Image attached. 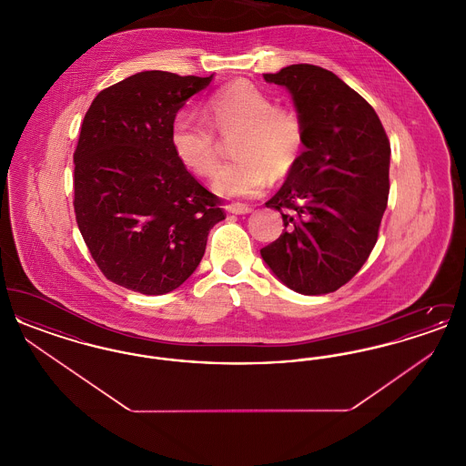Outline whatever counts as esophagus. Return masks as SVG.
<instances>
[{
    "instance_id": "1",
    "label": "esophagus",
    "mask_w": 466,
    "mask_h": 466,
    "mask_svg": "<svg viewBox=\"0 0 466 466\" xmlns=\"http://www.w3.org/2000/svg\"><path fill=\"white\" fill-rule=\"evenodd\" d=\"M225 209H227L228 213H232V215H246V213H251V211H253L251 206L243 204V202H230V204L225 206Z\"/></svg>"
}]
</instances>
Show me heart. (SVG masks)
Wrapping results in <instances>:
<instances>
[{"label": "heart", "instance_id": "b5f03b06", "mask_svg": "<svg viewBox=\"0 0 466 466\" xmlns=\"http://www.w3.org/2000/svg\"><path fill=\"white\" fill-rule=\"evenodd\" d=\"M204 110L218 133L228 136L238 131L232 141L236 158L225 164L213 181L220 196H255L272 177H289L304 154L302 115L289 105H274L266 90L251 82L236 80L215 90ZM210 127L187 110L177 111L171 122L175 156L199 177H211L218 166L220 143Z\"/></svg>", "mask_w": 466, "mask_h": 466}]
</instances>
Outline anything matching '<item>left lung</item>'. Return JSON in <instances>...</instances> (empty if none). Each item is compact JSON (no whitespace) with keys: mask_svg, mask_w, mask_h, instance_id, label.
Wrapping results in <instances>:
<instances>
[{"mask_svg":"<svg viewBox=\"0 0 466 466\" xmlns=\"http://www.w3.org/2000/svg\"><path fill=\"white\" fill-rule=\"evenodd\" d=\"M264 78L289 90L306 124V150L266 202L285 230L260 253L289 289L330 293L376 246L390 194V139L376 110L325 67L291 65Z\"/></svg>","mask_w":466,"mask_h":466,"instance_id":"left-lung-1","label":"left lung"}]
</instances>
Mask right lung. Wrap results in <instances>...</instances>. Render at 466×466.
Wrapping results in <instances>:
<instances>
[{
  "label": "right lung",
  "mask_w": 466,
  "mask_h": 466,
  "mask_svg": "<svg viewBox=\"0 0 466 466\" xmlns=\"http://www.w3.org/2000/svg\"><path fill=\"white\" fill-rule=\"evenodd\" d=\"M211 76L141 71L101 90L73 154L75 217L111 283L145 295L183 285L225 218L215 194L177 160L171 122Z\"/></svg>",
  "instance_id": "obj_1"
}]
</instances>
